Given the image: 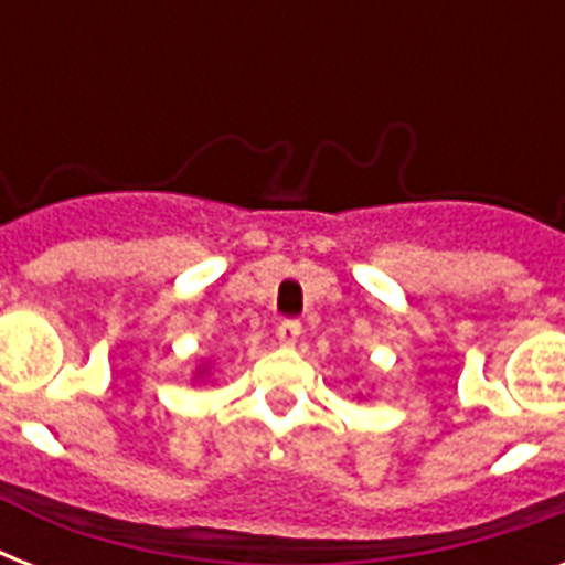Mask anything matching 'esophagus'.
I'll return each mask as SVG.
<instances>
[{
    "label": "esophagus",
    "instance_id": "obj_1",
    "mask_svg": "<svg viewBox=\"0 0 565 565\" xmlns=\"http://www.w3.org/2000/svg\"><path fill=\"white\" fill-rule=\"evenodd\" d=\"M301 337V322L299 319H284L281 326H278V340L284 345H296Z\"/></svg>",
    "mask_w": 565,
    "mask_h": 565
}]
</instances>
